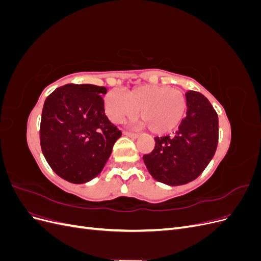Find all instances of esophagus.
<instances>
[{
    "mask_svg": "<svg viewBox=\"0 0 261 261\" xmlns=\"http://www.w3.org/2000/svg\"><path fill=\"white\" fill-rule=\"evenodd\" d=\"M124 134H125L126 136H129V137H132V138H137V137L139 136V134L132 133V132H129V130H125V132H124Z\"/></svg>",
    "mask_w": 261,
    "mask_h": 261,
    "instance_id": "esophagus-1",
    "label": "esophagus"
}]
</instances>
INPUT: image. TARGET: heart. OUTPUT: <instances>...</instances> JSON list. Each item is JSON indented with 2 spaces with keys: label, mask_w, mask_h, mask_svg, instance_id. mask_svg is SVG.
Wrapping results in <instances>:
<instances>
[{
  "label": "heart",
  "mask_w": 261,
  "mask_h": 261,
  "mask_svg": "<svg viewBox=\"0 0 261 261\" xmlns=\"http://www.w3.org/2000/svg\"><path fill=\"white\" fill-rule=\"evenodd\" d=\"M106 113L114 123L140 118L156 135L171 133L184 121L187 112L185 94L169 86L140 85L125 94L111 90L105 99Z\"/></svg>",
  "instance_id": "b5f03b06"
}]
</instances>
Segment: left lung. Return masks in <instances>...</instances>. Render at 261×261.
<instances>
[{
  "instance_id": "8db88e82",
  "label": "left lung",
  "mask_w": 261,
  "mask_h": 261,
  "mask_svg": "<svg viewBox=\"0 0 261 261\" xmlns=\"http://www.w3.org/2000/svg\"><path fill=\"white\" fill-rule=\"evenodd\" d=\"M187 114L174 136L154 137V149L143 159L150 174L168 185H184L198 177L216 153L219 120L200 92H186Z\"/></svg>"
}]
</instances>
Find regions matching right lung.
Masks as SVG:
<instances>
[{
    "mask_svg": "<svg viewBox=\"0 0 261 261\" xmlns=\"http://www.w3.org/2000/svg\"><path fill=\"white\" fill-rule=\"evenodd\" d=\"M107 91L103 86L67 84L44 101L41 150L51 169L70 183L96 177L122 135L105 113Z\"/></svg>",
    "mask_w": 261,
    "mask_h": 261,
    "instance_id": "1",
    "label": "right lung"
}]
</instances>
